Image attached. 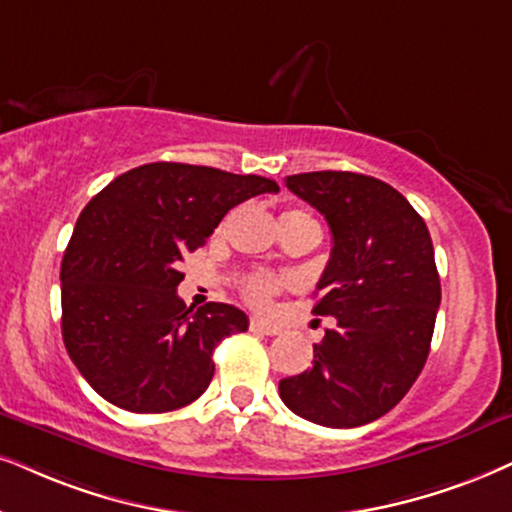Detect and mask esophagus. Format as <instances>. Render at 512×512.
Listing matches in <instances>:
<instances>
[{
	"instance_id": "obj_1",
	"label": "esophagus",
	"mask_w": 512,
	"mask_h": 512,
	"mask_svg": "<svg viewBox=\"0 0 512 512\" xmlns=\"http://www.w3.org/2000/svg\"><path fill=\"white\" fill-rule=\"evenodd\" d=\"M250 331L262 333V335H278L281 333V328H278L276 323H267L262 319H250Z\"/></svg>"
}]
</instances>
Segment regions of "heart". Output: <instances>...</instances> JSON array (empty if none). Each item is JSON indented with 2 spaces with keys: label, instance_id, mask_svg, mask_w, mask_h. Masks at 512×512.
Wrapping results in <instances>:
<instances>
[{
  "label": "heart",
  "instance_id": "b5f03b06",
  "mask_svg": "<svg viewBox=\"0 0 512 512\" xmlns=\"http://www.w3.org/2000/svg\"><path fill=\"white\" fill-rule=\"evenodd\" d=\"M283 215H307V212H300V210H290V212H283ZM278 288H281V281H278L276 276L271 274H264V271H252V274L243 276L241 281V293L245 300H248L252 307H267L271 297L278 293Z\"/></svg>",
  "mask_w": 512,
  "mask_h": 512
}]
</instances>
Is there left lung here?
Wrapping results in <instances>:
<instances>
[{"mask_svg": "<svg viewBox=\"0 0 512 512\" xmlns=\"http://www.w3.org/2000/svg\"><path fill=\"white\" fill-rule=\"evenodd\" d=\"M286 186L331 226L314 314L338 326L278 392L316 425L359 428L394 409L428 361L442 300L430 231L397 189L366 174L304 172Z\"/></svg>", "mask_w": 512, "mask_h": 512, "instance_id": "1", "label": "left lung"}]
</instances>
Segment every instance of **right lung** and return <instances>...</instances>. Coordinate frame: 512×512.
I'll return each instance as SVG.
<instances>
[{"label": "right lung", "mask_w": 512, "mask_h": 512, "mask_svg": "<svg viewBox=\"0 0 512 512\" xmlns=\"http://www.w3.org/2000/svg\"><path fill=\"white\" fill-rule=\"evenodd\" d=\"M274 179L215 167L148 163L115 177L77 217L61 262L66 349L103 399L165 413L208 390L212 352L248 316L224 302L186 307L181 260L222 217Z\"/></svg>", "instance_id": "obj_1"}]
</instances>
